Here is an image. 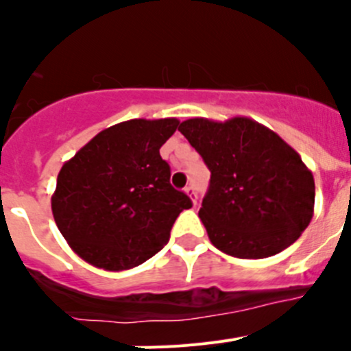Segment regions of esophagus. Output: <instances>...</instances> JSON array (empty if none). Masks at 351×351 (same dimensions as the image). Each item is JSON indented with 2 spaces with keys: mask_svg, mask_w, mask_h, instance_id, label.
Listing matches in <instances>:
<instances>
[{
  "mask_svg": "<svg viewBox=\"0 0 351 351\" xmlns=\"http://www.w3.org/2000/svg\"><path fill=\"white\" fill-rule=\"evenodd\" d=\"M186 193L190 195V198H191V202L193 204H197V188H195L193 184H190V186H186Z\"/></svg>",
  "mask_w": 351,
  "mask_h": 351,
  "instance_id": "34e87169",
  "label": "esophagus"
}]
</instances>
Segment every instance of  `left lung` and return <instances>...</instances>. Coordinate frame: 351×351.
I'll return each instance as SVG.
<instances>
[{"label":"left lung","instance_id":"left-lung-1","mask_svg":"<svg viewBox=\"0 0 351 351\" xmlns=\"http://www.w3.org/2000/svg\"><path fill=\"white\" fill-rule=\"evenodd\" d=\"M179 132L210 170L198 216L219 251L267 258L308 228L315 179L280 135L247 117H195L182 121Z\"/></svg>","mask_w":351,"mask_h":351}]
</instances>
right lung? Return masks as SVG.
<instances>
[{
    "label": "right lung",
    "mask_w": 351,
    "mask_h": 351,
    "mask_svg": "<svg viewBox=\"0 0 351 351\" xmlns=\"http://www.w3.org/2000/svg\"><path fill=\"white\" fill-rule=\"evenodd\" d=\"M179 121L132 119L93 137L58 173L56 225L77 255L105 271H126L169 243L190 197L170 184L160 147Z\"/></svg>",
    "instance_id": "obj_1"
}]
</instances>
